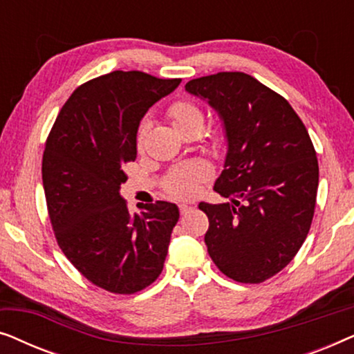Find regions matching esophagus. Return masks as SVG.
Segmentation results:
<instances>
[{
	"instance_id": "1",
	"label": "esophagus",
	"mask_w": 354,
	"mask_h": 354,
	"mask_svg": "<svg viewBox=\"0 0 354 354\" xmlns=\"http://www.w3.org/2000/svg\"><path fill=\"white\" fill-rule=\"evenodd\" d=\"M178 209H180V214L183 216V214H187V212L192 209V206H188V205H180V206H178Z\"/></svg>"
}]
</instances>
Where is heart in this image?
I'll return each instance as SVG.
<instances>
[{
  "label": "heart",
  "instance_id": "1",
  "mask_svg": "<svg viewBox=\"0 0 354 354\" xmlns=\"http://www.w3.org/2000/svg\"><path fill=\"white\" fill-rule=\"evenodd\" d=\"M167 118L171 122L176 125L178 132L185 133L188 130H201L203 122H205V114L200 109V106L187 100L176 101L169 106ZM143 137H145V127L138 132L137 137V148L142 149L143 147ZM212 176V169L203 161H195L185 166H178L171 171L166 182H164V188L169 195L174 198H192L198 193L201 182L209 180Z\"/></svg>",
  "mask_w": 354,
  "mask_h": 354
}]
</instances>
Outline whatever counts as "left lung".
I'll list each match as a JSON object with an SVG mask.
<instances>
[{"instance_id": "left-lung-1", "label": "left lung", "mask_w": 354, "mask_h": 354, "mask_svg": "<svg viewBox=\"0 0 354 354\" xmlns=\"http://www.w3.org/2000/svg\"><path fill=\"white\" fill-rule=\"evenodd\" d=\"M224 122L227 154L214 183L227 203H200L209 219L205 243L222 274L261 283L295 258L316 207L319 164L301 119L283 96L243 72L193 79Z\"/></svg>"}]
</instances>
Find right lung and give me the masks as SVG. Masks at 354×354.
I'll return each instance as SVG.
<instances>
[{
  "instance_id": "obj_1",
  "label": "right lung",
  "mask_w": 354,
  "mask_h": 354,
  "mask_svg": "<svg viewBox=\"0 0 354 354\" xmlns=\"http://www.w3.org/2000/svg\"><path fill=\"white\" fill-rule=\"evenodd\" d=\"M180 82L140 71L96 77L71 95L48 135L41 177L57 245L111 293L147 288L166 261L178 207L156 201L130 214L119 190L137 158L140 120Z\"/></svg>"
}]
</instances>
